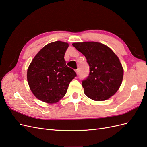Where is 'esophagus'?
<instances>
[{"mask_svg": "<svg viewBox=\"0 0 147 147\" xmlns=\"http://www.w3.org/2000/svg\"><path fill=\"white\" fill-rule=\"evenodd\" d=\"M75 72H76V74H77V75L79 74V71H78V69H77L76 70H75Z\"/></svg>", "mask_w": 147, "mask_h": 147, "instance_id": "esophagus-1", "label": "esophagus"}]
</instances>
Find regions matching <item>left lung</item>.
I'll list each match as a JSON object with an SVG mask.
<instances>
[{
    "label": "left lung",
    "instance_id": "obj_1",
    "mask_svg": "<svg viewBox=\"0 0 147 147\" xmlns=\"http://www.w3.org/2000/svg\"><path fill=\"white\" fill-rule=\"evenodd\" d=\"M90 65L88 77L82 82L84 92L96 101L110 99L121 86L124 70L118 57L104 44L96 42L72 43Z\"/></svg>",
    "mask_w": 147,
    "mask_h": 147
}]
</instances>
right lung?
Segmentation results:
<instances>
[{
	"mask_svg": "<svg viewBox=\"0 0 147 147\" xmlns=\"http://www.w3.org/2000/svg\"><path fill=\"white\" fill-rule=\"evenodd\" d=\"M69 43H50L35 56L27 71V80L33 94L48 104L59 102L65 95L70 82L76 76L66 65L64 55Z\"/></svg>",
	"mask_w": 147,
	"mask_h": 147,
	"instance_id": "1",
	"label": "right lung"
}]
</instances>
